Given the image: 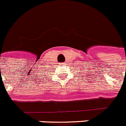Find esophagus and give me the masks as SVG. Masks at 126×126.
Here are the masks:
<instances>
[{"label": "esophagus", "mask_w": 126, "mask_h": 126, "mask_svg": "<svg viewBox=\"0 0 126 126\" xmlns=\"http://www.w3.org/2000/svg\"><path fill=\"white\" fill-rule=\"evenodd\" d=\"M61 65H66V63H65V62H63V63H62V64H61Z\"/></svg>", "instance_id": "obj_1"}]
</instances>
